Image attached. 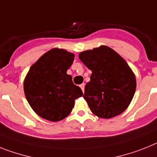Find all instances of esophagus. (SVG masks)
I'll return each mask as SVG.
<instances>
[{"mask_svg": "<svg viewBox=\"0 0 157 157\" xmlns=\"http://www.w3.org/2000/svg\"><path fill=\"white\" fill-rule=\"evenodd\" d=\"M85 85L84 84V83H83V84H81V85H80V87H81V90H82L83 93L85 92Z\"/></svg>", "mask_w": 157, "mask_h": 157, "instance_id": "esophagus-1", "label": "esophagus"}]
</instances>
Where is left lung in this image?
<instances>
[{"mask_svg": "<svg viewBox=\"0 0 157 157\" xmlns=\"http://www.w3.org/2000/svg\"><path fill=\"white\" fill-rule=\"evenodd\" d=\"M79 58L92 71L83 97L91 111L105 119L123 113L133 98L136 86L127 62L107 46L81 52Z\"/></svg>", "mask_w": 157, "mask_h": 157, "instance_id": "left-lung-1", "label": "left lung"}]
</instances>
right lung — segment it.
I'll return each mask as SVG.
<instances>
[{
	"mask_svg": "<svg viewBox=\"0 0 157 157\" xmlns=\"http://www.w3.org/2000/svg\"><path fill=\"white\" fill-rule=\"evenodd\" d=\"M74 55L53 48L32 65L24 82L28 102L44 119L59 121L71 113L76 99L82 97L81 88L67 74Z\"/></svg>",
	"mask_w": 157,
	"mask_h": 157,
	"instance_id": "right-lung-1",
	"label": "right lung"
}]
</instances>
